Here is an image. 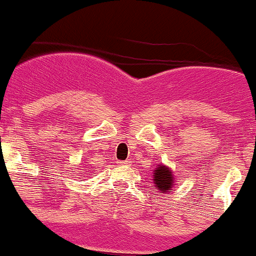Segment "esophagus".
<instances>
[{
    "label": "esophagus",
    "mask_w": 256,
    "mask_h": 256,
    "mask_svg": "<svg viewBox=\"0 0 256 256\" xmlns=\"http://www.w3.org/2000/svg\"><path fill=\"white\" fill-rule=\"evenodd\" d=\"M128 164H130V161H120V162H119V165H120V166H126V165H128Z\"/></svg>",
    "instance_id": "34e87169"
}]
</instances>
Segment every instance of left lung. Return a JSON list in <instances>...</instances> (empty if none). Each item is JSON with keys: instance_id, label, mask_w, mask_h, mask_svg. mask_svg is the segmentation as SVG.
Instances as JSON below:
<instances>
[{"instance_id": "obj_1", "label": "left lung", "mask_w": 256, "mask_h": 256, "mask_svg": "<svg viewBox=\"0 0 256 256\" xmlns=\"http://www.w3.org/2000/svg\"><path fill=\"white\" fill-rule=\"evenodd\" d=\"M172 174L166 166L158 165V168L154 172V184L158 193H166L172 186Z\"/></svg>"}]
</instances>
